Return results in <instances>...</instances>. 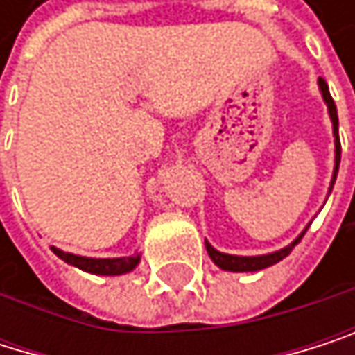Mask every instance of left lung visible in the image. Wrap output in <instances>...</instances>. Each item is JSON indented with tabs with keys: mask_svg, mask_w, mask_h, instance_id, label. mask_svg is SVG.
<instances>
[{
	"mask_svg": "<svg viewBox=\"0 0 355 355\" xmlns=\"http://www.w3.org/2000/svg\"><path fill=\"white\" fill-rule=\"evenodd\" d=\"M318 87H320V94H322V100L329 108V116H331V123H333V136H335V167H333V178H331V186H329V194L335 186V180H337V171H339V163H341V142H339V116H337V106L331 98V92H329V85L322 77H318ZM309 226V224H307ZM307 230V228H305ZM305 230L286 247L274 251V253H266V255H230V253H221L217 249H213L207 241H205V247H207V253L211 257V261L221 268V270H226V272H259V270H266L278 261H282L293 249L295 245L303 239Z\"/></svg>",
	"mask_w": 355,
	"mask_h": 355,
	"instance_id": "1",
	"label": "left lung"
}]
</instances>
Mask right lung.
<instances>
[{"mask_svg":"<svg viewBox=\"0 0 355 355\" xmlns=\"http://www.w3.org/2000/svg\"><path fill=\"white\" fill-rule=\"evenodd\" d=\"M52 251L62 259L67 261L69 266H75L83 272H89V274H98V276H121V274H127L131 270H136L138 263H140V253H134L129 257H106V259H100V257H83V255H75V253H67L58 247H52Z\"/></svg>","mask_w":355,"mask_h":355,"instance_id":"obj_1","label":"right lung"}]
</instances>
